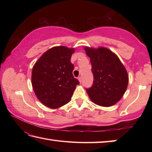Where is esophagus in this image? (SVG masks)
I'll return each mask as SVG.
<instances>
[{
    "label": "esophagus",
    "instance_id": "34e87169",
    "mask_svg": "<svg viewBox=\"0 0 152 152\" xmlns=\"http://www.w3.org/2000/svg\"><path fill=\"white\" fill-rule=\"evenodd\" d=\"M78 80H79L80 83H82V76L78 77Z\"/></svg>",
    "mask_w": 152,
    "mask_h": 152
}]
</instances>
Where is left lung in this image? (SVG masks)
Returning a JSON list of instances; mask_svg holds the SVG:
<instances>
[{
	"mask_svg": "<svg viewBox=\"0 0 152 152\" xmlns=\"http://www.w3.org/2000/svg\"><path fill=\"white\" fill-rule=\"evenodd\" d=\"M89 57L93 83L86 91L91 101L102 106H110L118 102L128 85V75L124 66L115 55L104 48H85Z\"/></svg>",
	"mask_w": 152,
	"mask_h": 152,
	"instance_id": "8db88e82",
	"label": "left lung"
}]
</instances>
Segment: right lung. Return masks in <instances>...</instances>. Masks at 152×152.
I'll return each instance as SVG.
<instances>
[{"label": "right lung", "instance_id": "obj_1", "mask_svg": "<svg viewBox=\"0 0 152 152\" xmlns=\"http://www.w3.org/2000/svg\"><path fill=\"white\" fill-rule=\"evenodd\" d=\"M74 49L53 47L42 56L33 68L32 85L37 98L45 106L57 108L67 104L80 82L72 74L70 62Z\"/></svg>", "mask_w": 152, "mask_h": 152}]
</instances>
